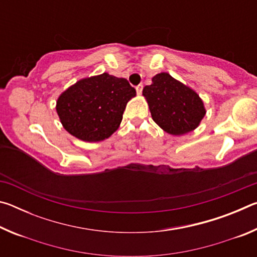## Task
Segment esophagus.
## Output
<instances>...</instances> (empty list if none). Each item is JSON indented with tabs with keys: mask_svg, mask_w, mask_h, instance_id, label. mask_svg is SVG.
Segmentation results:
<instances>
[{
	"mask_svg": "<svg viewBox=\"0 0 257 257\" xmlns=\"http://www.w3.org/2000/svg\"><path fill=\"white\" fill-rule=\"evenodd\" d=\"M136 92H137L138 95H141L143 93V85H138L136 87Z\"/></svg>",
	"mask_w": 257,
	"mask_h": 257,
	"instance_id": "1",
	"label": "esophagus"
}]
</instances>
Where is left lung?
<instances>
[{
  "label": "left lung",
  "instance_id": "1",
  "mask_svg": "<svg viewBox=\"0 0 257 257\" xmlns=\"http://www.w3.org/2000/svg\"><path fill=\"white\" fill-rule=\"evenodd\" d=\"M143 95L154 122L173 136L193 132L206 113L199 95L168 72L152 78V84L144 87Z\"/></svg>",
  "mask_w": 257,
  "mask_h": 257
}]
</instances>
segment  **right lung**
I'll use <instances>...</instances> for the list:
<instances>
[{"label": "right lung", "mask_w": 257, "mask_h": 257, "mask_svg": "<svg viewBox=\"0 0 257 257\" xmlns=\"http://www.w3.org/2000/svg\"><path fill=\"white\" fill-rule=\"evenodd\" d=\"M136 89L127 79L104 72L82 78L60 95L56 112L67 132L80 141L96 143L116 132Z\"/></svg>", "instance_id": "right-lung-1"}]
</instances>
